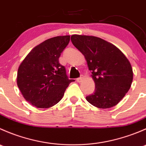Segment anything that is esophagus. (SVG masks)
Segmentation results:
<instances>
[{"instance_id":"34e87169","label":"esophagus","mask_w":146,"mask_h":146,"mask_svg":"<svg viewBox=\"0 0 146 146\" xmlns=\"http://www.w3.org/2000/svg\"><path fill=\"white\" fill-rule=\"evenodd\" d=\"M83 79H84V77L82 76H81L80 78H78L76 79V80H77L78 82H81L82 80H83Z\"/></svg>"}]
</instances>
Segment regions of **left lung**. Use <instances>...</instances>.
Returning <instances> with one entry per match:
<instances>
[{
  "mask_svg": "<svg viewBox=\"0 0 146 146\" xmlns=\"http://www.w3.org/2000/svg\"><path fill=\"white\" fill-rule=\"evenodd\" d=\"M73 44L83 54L95 84L87 101L100 109L111 108L121 100L133 81V69L119 48L101 38L72 35Z\"/></svg>",
  "mask_w": 146,
  "mask_h": 146,
  "instance_id": "1",
  "label": "left lung"
}]
</instances>
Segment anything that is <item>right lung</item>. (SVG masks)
<instances>
[{
  "mask_svg": "<svg viewBox=\"0 0 146 146\" xmlns=\"http://www.w3.org/2000/svg\"><path fill=\"white\" fill-rule=\"evenodd\" d=\"M70 36H58L34 47L17 70V84L23 98L37 108L56 104L64 95L69 80L66 69L58 61L68 44Z\"/></svg>",
  "mask_w": 146,
  "mask_h": 146,
  "instance_id": "1",
  "label": "right lung"
}]
</instances>
